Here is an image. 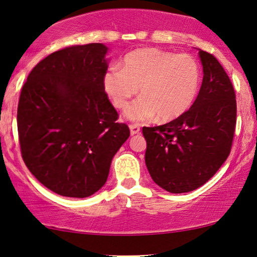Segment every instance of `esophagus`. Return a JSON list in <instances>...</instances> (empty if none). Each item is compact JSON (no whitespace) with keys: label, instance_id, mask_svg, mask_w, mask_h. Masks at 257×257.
Returning <instances> with one entry per match:
<instances>
[{"label":"esophagus","instance_id":"1","mask_svg":"<svg viewBox=\"0 0 257 257\" xmlns=\"http://www.w3.org/2000/svg\"><path fill=\"white\" fill-rule=\"evenodd\" d=\"M129 129H130V134H132V135H136V134H139L141 130L140 125H137V124H130Z\"/></svg>","mask_w":257,"mask_h":257}]
</instances>
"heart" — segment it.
<instances>
[{
	"mask_svg": "<svg viewBox=\"0 0 257 257\" xmlns=\"http://www.w3.org/2000/svg\"><path fill=\"white\" fill-rule=\"evenodd\" d=\"M201 70L190 55L140 49L124 57L122 67L113 66L103 75V89L118 109H125L140 88L141 97L130 106L129 120L156 117L176 120L192 107L200 88Z\"/></svg>",
	"mask_w": 257,
	"mask_h": 257,
	"instance_id": "b5f03b06",
	"label": "heart"
}]
</instances>
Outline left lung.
Here are the masks:
<instances>
[{"label":"left lung","instance_id":"obj_1","mask_svg":"<svg viewBox=\"0 0 257 257\" xmlns=\"http://www.w3.org/2000/svg\"><path fill=\"white\" fill-rule=\"evenodd\" d=\"M202 84L192 107L157 127H143L146 165L158 186L190 192L215 175L230 153L236 124L235 92L223 67L199 50Z\"/></svg>","mask_w":257,"mask_h":257}]
</instances>
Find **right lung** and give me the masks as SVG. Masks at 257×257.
Instances as JSON below:
<instances>
[{
    "label": "right lung",
    "mask_w": 257,
    "mask_h": 257,
    "mask_svg": "<svg viewBox=\"0 0 257 257\" xmlns=\"http://www.w3.org/2000/svg\"><path fill=\"white\" fill-rule=\"evenodd\" d=\"M108 48L72 45L44 58L22 88L17 128L25 165L57 194L86 198L107 182L130 135L103 89Z\"/></svg>",
    "instance_id": "right-lung-1"
}]
</instances>
